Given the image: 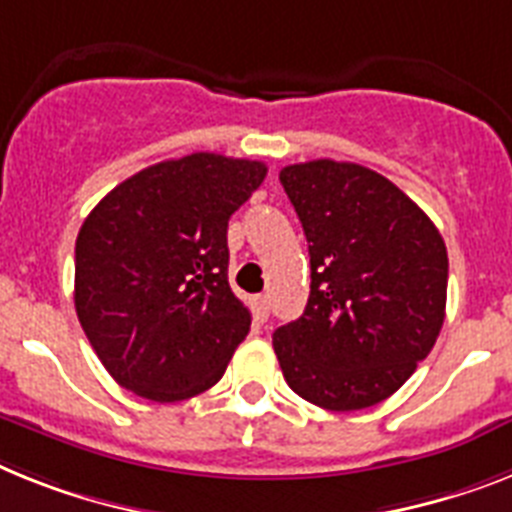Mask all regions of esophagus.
Segmentation results:
<instances>
[{
    "label": "esophagus",
    "mask_w": 512,
    "mask_h": 512,
    "mask_svg": "<svg viewBox=\"0 0 512 512\" xmlns=\"http://www.w3.org/2000/svg\"><path fill=\"white\" fill-rule=\"evenodd\" d=\"M252 315H255L257 322H265L270 315V304H268V296L257 294L252 296Z\"/></svg>",
    "instance_id": "1"
}]
</instances>
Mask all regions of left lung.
I'll return each instance as SVG.
<instances>
[{
  "instance_id": "obj_1",
  "label": "left lung",
  "mask_w": 512,
  "mask_h": 512,
  "mask_svg": "<svg viewBox=\"0 0 512 512\" xmlns=\"http://www.w3.org/2000/svg\"><path fill=\"white\" fill-rule=\"evenodd\" d=\"M281 184L312 265L302 317L273 333L283 377L320 409L375 406L440 336L448 249L427 213L367 166L294 163Z\"/></svg>"
}]
</instances>
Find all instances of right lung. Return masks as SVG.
<instances>
[{
	"instance_id": "obj_1",
	"label": "right lung",
	"mask_w": 512,
	"mask_h": 512,
	"mask_svg": "<svg viewBox=\"0 0 512 512\" xmlns=\"http://www.w3.org/2000/svg\"><path fill=\"white\" fill-rule=\"evenodd\" d=\"M268 166L218 153L161 161L103 197L75 242V309L109 375L148 401L213 388L249 333L229 286V218Z\"/></svg>"
}]
</instances>
